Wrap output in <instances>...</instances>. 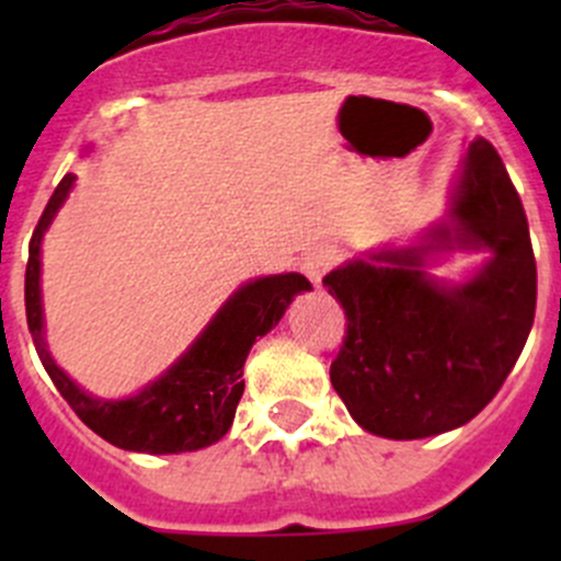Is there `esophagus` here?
<instances>
[{
  "label": "esophagus",
  "mask_w": 561,
  "mask_h": 561,
  "mask_svg": "<svg viewBox=\"0 0 561 561\" xmlns=\"http://www.w3.org/2000/svg\"><path fill=\"white\" fill-rule=\"evenodd\" d=\"M336 249L333 247H314L309 249L307 254L301 257V271L309 276V282H312L314 287L322 285V276L328 274V268H331L333 263H336Z\"/></svg>",
  "instance_id": "esophagus-1"
}]
</instances>
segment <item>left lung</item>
I'll use <instances>...</instances> for the list:
<instances>
[{"mask_svg": "<svg viewBox=\"0 0 561 561\" xmlns=\"http://www.w3.org/2000/svg\"><path fill=\"white\" fill-rule=\"evenodd\" d=\"M450 251L490 257L439 280L427 265ZM322 285L347 314L331 382L360 428L423 439L472 421L516 366L537 301L529 225L494 146L467 144L448 211L415 244L371 249Z\"/></svg>", "mask_w": 561, "mask_h": 561, "instance_id": "obj_1", "label": "left lung"}]
</instances>
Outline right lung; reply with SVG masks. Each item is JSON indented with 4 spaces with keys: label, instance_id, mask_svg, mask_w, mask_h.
I'll use <instances>...</instances> for the list:
<instances>
[{
    "label": "right lung",
    "instance_id": "obj_1",
    "mask_svg": "<svg viewBox=\"0 0 561 561\" xmlns=\"http://www.w3.org/2000/svg\"><path fill=\"white\" fill-rule=\"evenodd\" d=\"M72 186L76 175L67 173L54 190L32 236L30 263H26V322L45 371L76 415L116 448L168 456L219 443L228 434L236 407L244 393L241 377H244L249 350L282 320L293 298L312 290V285L296 271L244 282L217 309L195 342L157 380L127 399H100L78 386L65 369H59L45 342L43 287H39L43 236L65 206Z\"/></svg>",
    "mask_w": 561,
    "mask_h": 561
}]
</instances>
